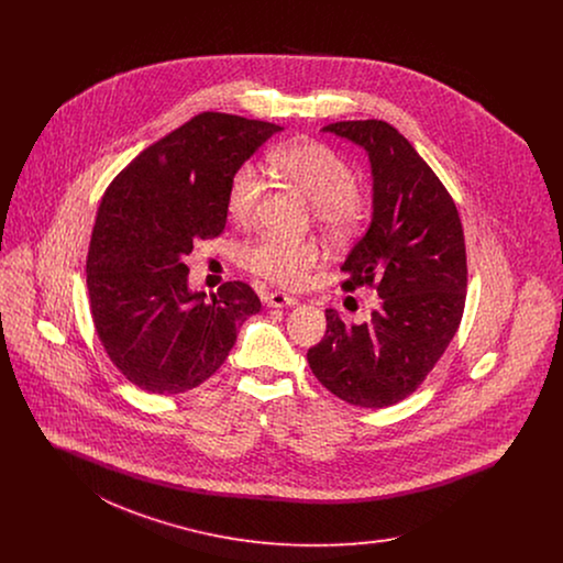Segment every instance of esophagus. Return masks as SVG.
Returning a JSON list of instances; mask_svg holds the SVG:
<instances>
[{"label":"esophagus","instance_id":"obj_1","mask_svg":"<svg viewBox=\"0 0 563 563\" xmlns=\"http://www.w3.org/2000/svg\"><path fill=\"white\" fill-rule=\"evenodd\" d=\"M266 303H268L269 308H289V306L297 303V299L291 297V295L272 291V294H268V297H266Z\"/></svg>","mask_w":563,"mask_h":563}]
</instances>
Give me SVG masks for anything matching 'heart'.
<instances>
[{
	"mask_svg": "<svg viewBox=\"0 0 563 563\" xmlns=\"http://www.w3.org/2000/svg\"><path fill=\"white\" fill-rule=\"evenodd\" d=\"M274 164L314 202V219L327 232L349 236L361 228L367 217L365 198L356 189L354 168L333 147L301 139L280 147L274 154ZM264 189L262 170L251 162L241 164L225 194L228 217L239 225H249L260 211ZM244 264L274 285L297 289L321 264V249L314 242L264 234L246 244Z\"/></svg>",
	"mask_w": 563,
	"mask_h": 563,
	"instance_id": "heart-1",
	"label": "heart"
}]
</instances>
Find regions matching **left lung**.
<instances>
[{
  "instance_id": "1",
  "label": "left lung",
  "mask_w": 563,
  "mask_h": 563,
  "mask_svg": "<svg viewBox=\"0 0 563 563\" xmlns=\"http://www.w3.org/2000/svg\"><path fill=\"white\" fill-rule=\"evenodd\" d=\"M365 147L374 219L342 272L344 291L372 287L379 308L363 324L327 310V331L308 363L322 386L356 407H390L427 379L462 321L466 246L454 198L395 126L382 120L327 124Z\"/></svg>"
}]
</instances>
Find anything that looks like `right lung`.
Wrapping results in <instances>:
<instances>
[{"label": "right lung", "mask_w": 563, "mask_h": 563, "mask_svg": "<svg viewBox=\"0 0 563 563\" xmlns=\"http://www.w3.org/2000/svg\"><path fill=\"white\" fill-rule=\"evenodd\" d=\"M280 126L202 111L143 150L109 184L86 260L97 335L141 390L179 395L223 365L242 322L262 310L242 280L188 289L184 257L225 228L234 170Z\"/></svg>", "instance_id": "add662e5"}]
</instances>
